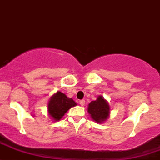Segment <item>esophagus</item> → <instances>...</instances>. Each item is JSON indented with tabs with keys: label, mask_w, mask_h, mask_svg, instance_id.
Segmentation results:
<instances>
[{
	"label": "esophagus",
	"mask_w": 160,
	"mask_h": 160,
	"mask_svg": "<svg viewBox=\"0 0 160 160\" xmlns=\"http://www.w3.org/2000/svg\"><path fill=\"white\" fill-rule=\"evenodd\" d=\"M79 103H80V104L81 106H83L84 104H85V100L84 99H82V100H80L79 101Z\"/></svg>",
	"instance_id": "34e87169"
}]
</instances>
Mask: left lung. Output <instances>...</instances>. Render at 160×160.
<instances>
[{"label": "left lung", "mask_w": 160, "mask_h": 160, "mask_svg": "<svg viewBox=\"0 0 160 160\" xmlns=\"http://www.w3.org/2000/svg\"><path fill=\"white\" fill-rule=\"evenodd\" d=\"M109 111L110 108L107 101L101 95L97 100L91 102L88 107V112L92 120L97 122H102L107 120L109 116Z\"/></svg>", "instance_id": "obj_1"}]
</instances>
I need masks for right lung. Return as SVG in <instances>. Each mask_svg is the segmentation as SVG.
Instances as JSON below:
<instances>
[{"label":"right lung","mask_w":160,"mask_h":160,"mask_svg":"<svg viewBox=\"0 0 160 160\" xmlns=\"http://www.w3.org/2000/svg\"><path fill=\"white\" fill-rule=\"evenodd\" d=\"M76 104V102L72 98H68L61 92H57V93L51 97L49 102V114L52 117L53 120L58 121L70 108L74 107Z\"/></svg>","instance_id":"obj_1"}]
</instances>
